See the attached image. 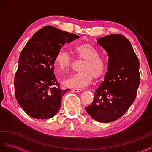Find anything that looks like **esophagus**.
I'll return each mask as SVG.
<instances>
[{"label": "esophagus", "instance_id": "esophagus-1", "mask_svg": "<svg viewBox=\"0 0 152 152\" xmlns=\"http://www.w3.org/2000/svg\"><path fill=\"white\" fill-rule=\"evenodd\" d=\"M72 90L75 92H80L82 90L80 88H73V89H72Z\"/></svg>", "mask_w": 152, "mask_h": 152}]
</instances>
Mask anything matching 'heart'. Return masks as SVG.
Listing matches in <instances>:
<instances>
[{
	"mask_svg": "<svg viewBox=\"0 0 152 152\" xmlns=\"http://www.w3.org/2000/svg\"><path fill=\"white\" fill-rule=\"evenodd\" d=\"M78 58L85 60L81 64L80 72L65 80L63 83L71 88H82L88 85L94 79L101 77L106 71L107 64L104 58L99 56V52L88 44H82L75 48ZM55 63L60 70H69L73 64V58L70 52L60 49L55 57Z\"/></svg>",
	"mask_w": 152,
	"mask_h": 152,
	"instance_id": "obj_1",
	"label": "heart"
}]
</instances>
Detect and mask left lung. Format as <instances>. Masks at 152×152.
Segmentation results:
<instances>
[{
    "label": "left lung",
    "instance_id": "1",
    "mask_svg": "<svg viewBox=\"0 0 152 152\" xmlns=\"http://www.w3.org/2000/svg\"><path fill=\"white\" fill-rule=\"evenodd\" d=\"M97 40L109 56L107 72L86 110L94 120L108 123L122 117L135 100L140 82V62L131 42L121 34Z\"/></svg>",
    "mask_w": 152,
    "mask_h": 152
}]
</instances>
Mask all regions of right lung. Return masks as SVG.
<instances>
[{
	"label": "right lung",
	"mask_w": 152,
	"mask_h": 152,
	"mask_svg": "<svg viewBox=\"0 0 152 152\" xmlns=\"http://www.w3.org/2000/svg\"><path fill=\"white\" fill-rule=\"evenodd\" d=\"M51 25L39 30L21 52L15 76V97L30 116L49 119L61 106L69 89L60 88L54 74L55 57L66 42L79 38Z\"/></svg>",
	"instance_id": "right-lung-1"
}]
</instances>
